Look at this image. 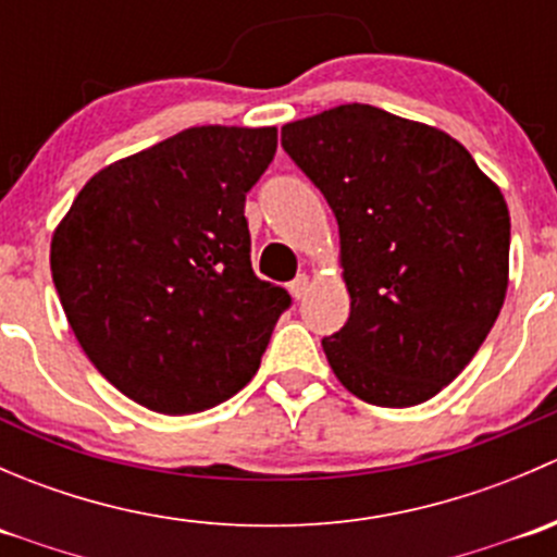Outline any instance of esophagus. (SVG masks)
I'll return each instance as SVG.
<instances>
[{
  "instance_id": "34e87169",
  "label": "esophagus",
  "mask_w": 557,
  "mask_h": 557,
  "mask_svg": "<svg viewBox=\"0 0 557 557\" xmlns=\"http://www.w3.org/2000/svg\"><path fill=\"white\" fill-rule=\"evenodd\" d=\"M288 288H290V294L296 296V299H305L307 290H310V277H307V274H299V277H296L294 283L288 285Z\"/></svg>"
}]
</instances>
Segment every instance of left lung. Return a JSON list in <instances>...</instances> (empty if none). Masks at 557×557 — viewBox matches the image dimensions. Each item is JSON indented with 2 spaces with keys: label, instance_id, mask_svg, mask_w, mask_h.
Returning a JSON list of instances; mask_svg holds the SVG:
<instances>
[{
  "label": "left lung",
  "instance_id": "1",
  "mask_svg": "<svg viewBox=\"0 0 557 557\" xmlns=\"http://www.w3.org/2000/svg\"><path fill=\"white\" fill-rule=\"evenodd\" d=\"M283 148L339 226L350 318L323 339L336 380L377 407L429 401L463 372L502 312V188L450 134L372 104L285 123Z\"/></svg>",
  "mask_w": 557,
  "mask_h": 557
}]
</instances>
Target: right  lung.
<instances>
[{
  "instance_id": "add662e5",
  "label": "right lung",
  "mask_w": 557,
  "mask_h": 557,
  "mask_svg": "<svg viewBox=\"0 0 557 557\" xmlns=\"http://www.w3.org/2000/svg\"><path fill=\"white\" fill-rule=\"evenodd\" d=\"M277 128L194 126L94 174L50 243L88 361L161 414L226 401L261 367L288 290L250 267L245 194Z\"/></svg>"
}]
</instances>
